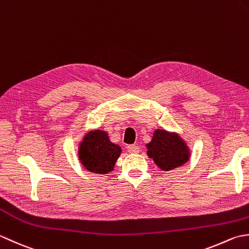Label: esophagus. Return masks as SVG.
I'll list each match as a JSON object with an SVG mask.
<instances>
[{
  "label": "esophagus",
  "instance_id": "esophagus-1",
  "mask_svg": "<svg viewBox=\"0 0 249 249\" xmlns=\"http://www.w3.org/2000/svg\"><path fill=\"white\" fill-rule=\"evenodd\" d=\"M126 149H128L130 154H138L140 151V147L136 145H129L128 147H126Z\"/></svg>",
  "mask_w": 249,
  "mask_h": 249
}]
</instances>
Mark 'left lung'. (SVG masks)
I'll return each instance as SVG.
<instances>
[{"label": "left lung", "instance_id": "obj_1", "mask_svg": "<svg viewBox=\"0 0 249 249\" xmlns=\"http://www.w3.org/2000/svg\"><path fill=\"white\" fill-rule=\"evenodd\" d=\"M146 148L147 156L162 171H171L184 165L190 158L188 145L176 132L156 129Z\"/></svg>", "mask_w": 249, "mask_h": 249}]
</instances>
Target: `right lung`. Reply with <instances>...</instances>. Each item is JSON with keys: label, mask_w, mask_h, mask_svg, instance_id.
Returning a JSON list of instances; mask_svg holds the SVG:
<instances>
[{"label": "right lung", "mask_w": 249, "mask_h": 249, "mask_svg": "<svg viewBox=\"0 0 249 249\" xmlns=\"http://www.w3.org/2000/svg\"><path fill=\"white\" fill-rule=\"evenodd\" d=\"M121 151V147L111 143L105 131L91 130L80 141L78 159L89 172L107 174L114 170Z\"/></svg>", "instance_id": "add662e5"}]
</instances>
